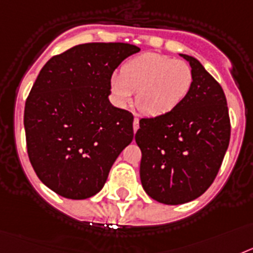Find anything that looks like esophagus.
Returning a JSON list of instances; mask_svg holds the SVG:
<instances>
[{"label": "esophagus", "mask_w": 253, "mask_h": 253, "mask_svg": "<svg viewBox=\"0 0 253 253\" xmlns=\"http://www.w3.org/2000/svg\"><path fill=\"white\" fill-rule=\"evenodd\" d=\"M139 127H140V125H139V118L137 117H135V120H133V131H137V129H139Z\"/></svg>", "instance_id": "34e87169"}]
</instances>
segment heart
<instances>
[{"mask_svg":"<svg viewBox=\"0 0 253 253\" xmlns=\"http://www.w3.org/2000/svg\"><path fill=\"white\" fill-rule=\"evenodd\" d=\"M193 81L187 62L158 53H142L127 61L122 74L111 78V90L120 105L132 102L149 117H160L174 111L186 98Z\"/></svg>","mask_w":253,"mask_h":253,"instance_id":"heart-1","label":"heart"}]
</instances>
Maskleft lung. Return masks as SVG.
<instances>
[{"instance_id":"obj_1","label":"left lung","mask_w":253,"mask_h":253,"mask_svg":"<svg viewBox=\"0 0 253 253\" xmlns=\"http://www.w3.org/2000/svg\"><path fill=\"white\" fill-rule=\"evenodd\" d=\"M193 74L191 89L170 113L140 120V178L151 199L179 205L201 196L214 182L230 139L220 84L193 57L181 54Z\"/></svg>"}]
</instances>
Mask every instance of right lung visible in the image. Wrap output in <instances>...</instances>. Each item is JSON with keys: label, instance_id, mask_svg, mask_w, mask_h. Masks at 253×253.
Returning a JSON list of instances; mask_svg holds the SVG:
<instances>
[{"label": "right lung", "instance_id": "add662e5", "mask_svg": "<svg viewBox=\"0 0 253 253\" xmlns=\"http://www.w3.org/2000/svg\"><path fill=\"white\" fill-rule=\"evenodd\" d=\"M139 47L85 43L43 66L26 98V149L38 178L60 196L99 192L114 160L133 139V116L109 103L111 78Z\"/></svg>", "mask_w": 253, "mask_h": 253}]
</instances>
